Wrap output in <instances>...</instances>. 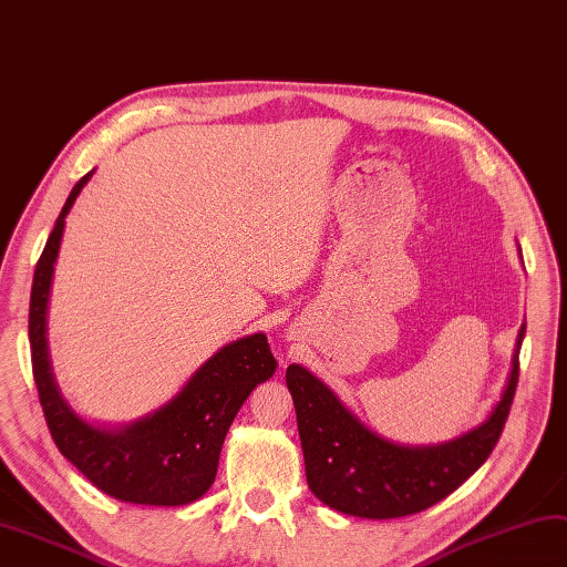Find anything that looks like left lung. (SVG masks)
<instances>
[{
	"instance_id": "left-lung-1",
	"label": "left lung",
	"mask_w": 567,
	"mask_h": 567,
	"mask_svg": "<svg viewBox=\"0 0 567 567\" xmlns=\"http://www.w3.org/2000/svg\"><path fill=\"white\" fill-rule=\"evenodd\" d=\"M522 338L525 323L517 332L505 390L486 422L439 445H400L381 439L311 371L289 364L287 388L295 400L313 496L332 511L369 519L422 513L450 496L482 467L501 439L519 379Z\"/></svg>"
}]
</instances>
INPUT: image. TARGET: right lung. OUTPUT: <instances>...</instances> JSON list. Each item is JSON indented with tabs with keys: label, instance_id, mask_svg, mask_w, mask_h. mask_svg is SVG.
<instances>
[{
	"label": "right lung",
	"instance_id": "1",
	"mask_svg": "<svg viewBox=\"0 0 567 567\" xmlns=\"http://www.w3.org/2000/svg\"><path fill=\"white\" fill-rule=\"evenodd\" d=\"M93 172L71 188L35 266L28 340L45 422L60 453L107 496L138 505H188L215 482L225 435L251 390L278 361L264 332L220 347L163 408L120 429L85 422L62 398L48 354V299L64 217Z\"/></svg>",
	"mask_w": 567,
	"mask_h": 567
}]
</instances>
